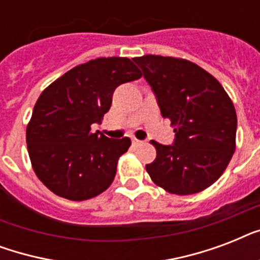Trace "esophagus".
<instances>
[{"mask_svg": "<svg viewBox=\"0 0 260 260\" xmlns=\"http://www.w3.org/2000/svg\"><path fill=\"white\" fill-rule=\"evenodd\" d=\"M143 144L142 140H138V139H132V146L134 147H140Z\"/></svg>", "mask_w": 260, "mask_h": 260, "instance_id": "34e87169", "label": "esophagus"}]
</instances>
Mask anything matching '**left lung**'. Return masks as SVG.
<instances>
[{
    "label": "left lung",
    "instance_id": "obj_1",
    "mask_svg": "<svg viewBox=\"0 0 260 260\" xmlns=\"http://www.w3.org/2000/svg\"><path fill=\"white\" fill-rule=\"evenodd\" d=\"M134 60L175 132L170 146L151 142L156 158L147 173L169 193L205 190L221 177L236 147L238 117L230 95L213 75L186 59L144 55Z\"/></svg>",
    "mask_w": 260,
    "mask_h": 260
}]
</instances>
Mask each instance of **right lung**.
Wrapping results in <instances>:
<instances>
[{
    "instance_id": "right-lung-1",
    "label": "right lung",
    "mask_w": 260,
    "mask_h": 260,
    "mask_svg": "<svg viewBox=\"0 0 260 260\" xmlns=\"http://www.w3.org/2000/svg\"><path fill=\"white\" fill-rule=\"evenodd\" d=\"M142 77L128 58H98L71 69L47 87L26 126V146L38 178L59 197L83 201L113 182L129 138L93 132L110 109L116 87Z\"/></svg>"
}]
</instances>
